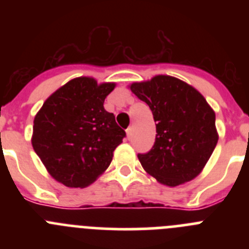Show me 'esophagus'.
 Listing matches in <instances>:
<instances>
[{"label":"esophagus","instance_id":"esophagus-1","mask_svg":"<svg viewBox=\"0 0 249 249\" xmlns=\"http://www.w3.org/2000/svg\"><path fill=\"white\" fill-rule=\"evenodd\" d=\"M126 133H127V138H128V140H131V137H132V127H128V128L126 129Z\"/></svg>","mask_w":249,"mask_h":249}]
</instances>
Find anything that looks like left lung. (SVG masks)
<instances>
[{"label": "left lung", "instance_id": "left-lung-1", "mask_svg": "<svg viewBox=\"0 0 249 249\" xmlns=\"http://www.w3.org/2000/svg\"><path fill=\"white\" fill-rule=\"evenodd\" d=\"M129 89L149 106L156 122L151 151L138 155L148 175L168 187L202 172L218 142L215 114L196 89L176 77L158 74Z\"/></svg>", "mask_w": 249, "mask_h": 249}]
</instances>
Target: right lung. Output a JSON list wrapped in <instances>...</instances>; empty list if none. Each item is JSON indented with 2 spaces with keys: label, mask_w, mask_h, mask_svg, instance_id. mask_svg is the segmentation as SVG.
I'll return each mask as SVG.
<instances>
[{
  "label": "right lung",
  "mask_w": 249,
  "mask_h": 249,
  "mask_svg": "<svg viewBox=\"0 0 249 249\" xmlns=\"http://www.w3.org/2000/svg\"><path fill=\"white\" fill-rule=\"evenodd\" d=\"M116 83L77 77L51 94L34 121L32 147L59 183L83 188L111 164L126 132L105 109Z\"/></svg>",
  "instance_id": "1"
}]
</instances>
